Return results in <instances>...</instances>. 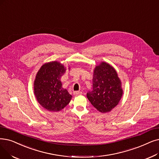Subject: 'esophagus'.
Instances as JSON below:
<instances>
[{
    "instance_id": "1",
    "label": "esophagus",
    "mask_w": 159,
    "mask_h": 159,
    "mask_svg": "<svg viewBox=\"0 0 159 159\" xmlns=\"http://www.w3.org/2000/svg\"><path fill=\"white\" fill-rule=\"evenodd\" d=\"M82 92H80V91H75V92H73V95H82Z\"/></svg>"
}]
</instances>
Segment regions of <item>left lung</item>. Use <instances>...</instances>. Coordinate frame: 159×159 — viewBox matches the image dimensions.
Segmentation results:
<instances>
[{
  "label": "left lung",
  "instance_id": "1",
  "mask_svg": "<svg viewBox=\"0 0 159 159\" xmlns=\"http://www.w3.org/2000/svg\"><path fill=\"white\" fill-rule=\"evenodd\" d=\"M123 95L121 82L114 68L106 62L96 66L93 71V89L87 93L91 104L102 113L118 105Z\"/></svg>",
  "mask_w": 159,
  "mask_h": 159
}]
</instances>
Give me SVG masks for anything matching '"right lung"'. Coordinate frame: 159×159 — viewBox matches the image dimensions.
<instances>
[{
    "instance_id": "obj_1",
    "label": "right lung",
    "mask_w": 159,
    "mask_h": 159,
    "mask_svg": "<svg viewBox=\"0 0 159 159\" xmlns=\"http://www.w3.org/2000/svg\"><path fill=\"white\" fill-rule=\"evenodd\" d=\"M66 69L57 61L43 64L34 82V94L38 102L46 110L58 112L66 107L72 96L62 88L60 81Z\"/></svg>"
}]
</instances>
